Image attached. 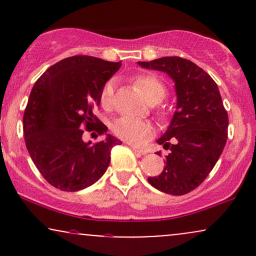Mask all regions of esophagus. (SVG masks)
<instances>
[{"instance_id": "esophagus-1", "label": "esophagus", "mask_w": 256, "mask_h": 256, "mask_svg": "<svg viewBox=\"0 0 256 256\" xmlns=\"http://www.w3.org/2000/svg\"><path fill=\"white\" fill-rule=\"evenodd\" d=\"M130 146L132 148V150H134L138 155H146V150H144V149H142V148H138L137 146L130 144Z\"/></svg>"}]
</instances>
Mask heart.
<instances>
[{"label":"heart","instance_id":"obj_1","mask_svg":"<svg viewBox=\"0 0 256 256\" xmlns=\"http://www.w3.org/2000/svg\"><path fill=\"white\" fill-rule=\"evenodd\" d=\"M134 85L140 91L149 104H158L166 95L165 85L156 77L150 74L138 76L134 79ZM114 98V82L110 80L104 84L101 91V104L106 110H110L113 106ZM113 131L119 138L132 143L142 144L152 136V126L149 122L128 116H122L113 124Z\"/></svg>","mask_w":256,"mask_h":256}]
</instances>
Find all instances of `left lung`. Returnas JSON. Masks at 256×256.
<instances>
[{"instance_id":"1","label":"left lung","mask_w":256,"mask_h":256,"mask_svg":"<svg viewBox=\"0 0 256 256\" xmlns=\"http://www.w3.org/2000/svg\"><path fill=\"white\" fill-rule=\"evenodd\" d=\"M138 64L167 73L177 95L171 124L156 140L170 154L164 171L148 182L162 192L185 195L207 178L228 140V112L218 85L201 67L183 58L166 56Z\"/></svg>"}]
</instances>
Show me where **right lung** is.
I'll return each instance as SVG.
<instances>
[{
    "label": "right lung",
    "mask_w": 256,
    "mask_h": 256,
    "mask_svg": "<svg viewBox=\"0 0 256 256\" xmlns=\"http://www.w3.org/2000/svg\"><path fill=\"white\" fill-rule=\"evenodd\" d=\"M122 66L102 58L76 55L49 67L32 88L22 125L26 148L49 184L78 192L104 174L110 150L122 144L92 113L104 84ZM106 134L95 145L82 140L84 128ZM97 136V135H96Z\"/></svg>",
    "instance_id": "right-lung-1"
}]
</instances>
